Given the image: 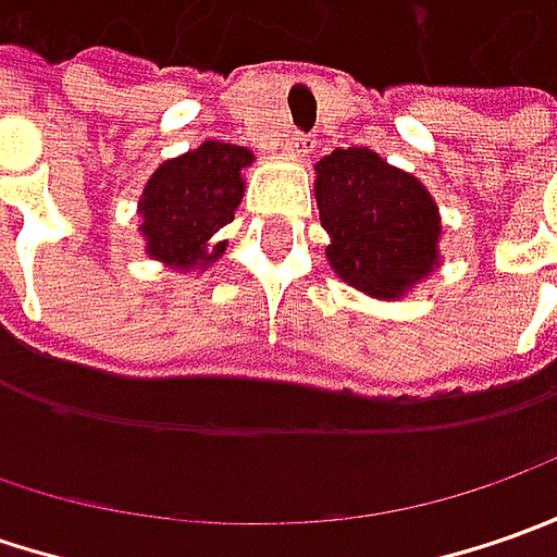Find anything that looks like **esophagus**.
Segmentation results:
<instances>
[{
	"mask_svg": "<svg viewBox=\"0 0 557 557\" xmlns=\"http://www.w3.org/2000/svg\"><path fill=\"white\" fill-rule=\"evenodd\" d=\"M312 151V141L304 139V136H290V139H285V154H290V158H310Z\"/></svg>",
	"mask_w": 557,
	"mask_h": 557,
	"instance_id": "esophagus-1",
	"label": "esophagus"
}]
</instances>
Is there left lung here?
Segmentation results:
<instances>
[{"label":"left lung","instance_id":"obj_1","mask_svg":"<svg viewBox=\"0 0 557 557\" xmlns=\"http://www.w3.org/2000/svg\"><path fill=\"white\" fill-rule=\"evenodd\" d=\"M315 207L334 275L377 300H399L440 269V207L412 173L372 148H334L315 163Z\"/></svg>","mask_w":557,"mask_h":557}]
</instances>
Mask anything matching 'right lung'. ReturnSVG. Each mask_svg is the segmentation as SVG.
<instances>
[{
    "instance_id": "add662e5",
    "label": "right lung",
    "mask_w": 557,
    "mask_h": 557,
    "mask_svg": "<svg viewBox=\"0 0 557 557\" xmlns=\"http://www.w3.org/2000/svg\"><path fill=\"white\" fill-rule=\"evenodd\" d=\"M253 154L242 145L207 139L163 161L139 198L145 253L180 272H203L225 253L213 235L235 220Z\"/></svg>"
}]
</instances>
